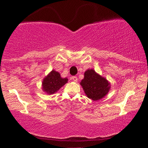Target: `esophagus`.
<instances>
[{
	"label": "esophagus",
	"mask_w": 148,
	"mask_h": 148,
	"mask_svg": "<svg viewBox=\"0 0 148 148\" xmlns=\"http://www.w3.org/2000/svg\"><path fill=\"white\" fill-rule=\"evenodd\" d=\"M71 79H72V81H75V82H76V81H77V80H78V79H77V77H76V76H72V78H71Z\"/></svg>",
	"instance_id": "34e87169"
}]
</instances>
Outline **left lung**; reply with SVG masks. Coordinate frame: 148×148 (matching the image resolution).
Returning a JSON list of instances; mask_svg holds the SVG:
<instances>
[{
    "instance_id": "1",
    "label": "left lung",
    "mask_w": 148,
    "mask_h": 148,
    "mask_svg": "<svg viewBox=\"0 0 148 148\" xmlns=\"http://www.w3.org/2000/svg\"><path fill=\"white\" fill-rule=\"evenodd\" d=\"M81 85L88 97L94 101L103 98L110 89L108 81L92 69L85 72Z\"/></svg>"
}]
</instances>
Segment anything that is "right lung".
Returning a JSON list of instances; mask_svg holds the SVG:
<instances>
[{"mask_svg":"<svg viewBox=\"0 0 148 148\" xmlns=\"http://www.w3.org/2000/svg\"><path fill=\"white\" fill-rule=\"evenodd\" d=\"M67 81L68 79L67 78L62 79L60 77V74L58 72L52 70L50 74L44 79L42 82V88L47 94H54L61 87H62Z\"/></svg>","mask_w":148,"mask_h":148,"instance_id":"right-lung-1","label":"right lung"}]
</instances>
